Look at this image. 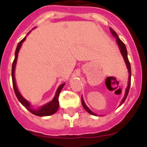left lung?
<instances>
[{
    "instance_id": "obj_1",
    "label": "left lung",
    "mask_w": 147,
    "mask_h": 147,
    "mask_svg": "<svg viewBox=\"0 0 147 147\" xmlns=\"http://www.w3.org/2000/svg\"><path fill=\"white\" fill-rule=\"evenodd\" d=\"M109 29H110V31H111V34H112L113 36H114V37H115L116 38H117V43H118L119 48L120 51H121V55H122V56H123V59H124L125 62H126V66H127L128 71H129V83H128V86H127V88H126V93H125L124 97H123V98L122 99V101H121V104H120V105H121V104H122L124 102L125 100H126V97H127V96H128V94H129V88H130V85H131V65H130V63H129V59H128V56H127V51H126V46H125L124 43H123V42L121 41V40H120V38H119V36H118V35H117V33H116V32L114 31V30H113V29L111 28H109ZM81 101H82V106H83V107H84V108L85 109L86 111H87V112H88V113H89V114H92V115L96 116V114H94V112H92V111H91V110H90L89 109H88V107H86V104H85V103H84V99H83V98H81Z\"/></svg>"
}]
</instances>
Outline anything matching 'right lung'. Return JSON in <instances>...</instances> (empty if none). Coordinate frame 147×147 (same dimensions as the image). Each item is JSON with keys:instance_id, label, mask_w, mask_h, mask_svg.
<instances>
[{"instance_id": "add662e5", "label": "right lung", "mask_w": 147, "mask_h": 147, "mask_svg": "<svg viewBox=\"0 0 147 147\" xmlns=\"http://www.w3.org/2000/svg\"><path fill=\"white\" fill-rule=\"evenodd\" d=\"M26 37H25L24 39L21 40L19 43H18V46H17L15 52V59H14L12 65V81H13V86L14 91H15L16 96L17 98L18 99V101L21 103L23 106L24 107H26L30 113L33 114L34 115L39 116V117H45V116H50L53 114L54 113H56L58 109H59V94H60L62 88L63 87V86L65 85V84H62L61 85L59 86V87L58 88L57 91H56V94H55V96L53 98V99L52 100L51 102L48 103L46 105L43 106L42 107H40L38 109H33L30 106V104H29L28 101L27 100H26L24 97L21 96V94H20V92L18 91V88H17L16 84V81H15V76H14V73H15V67L17 61V58H18V51L20 50V48H21V45H22V43L26 40Z\"/></svg>"}]
</instances>
